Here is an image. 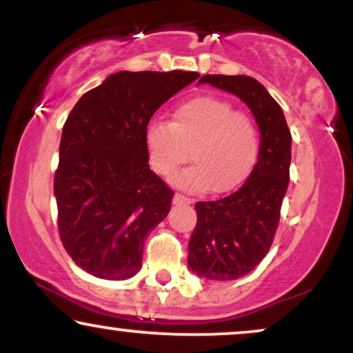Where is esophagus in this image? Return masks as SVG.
<instances>
[{
  "instance_id": "1",
  "label": "esophagus",
  "mask_w": 353,
  "mask_h": 353,
  "mask_svg": "<svg viewBox=\"0 0 353 353\" xmlns=\"http://www.w3.org/2000/svg\"><path fill=\"white\" fill-rule=\"evenodd\" d=\"M191 202H192L191 197H186V196H183V194H180V192H176L175 197H173V204H175V205H181V204H191Z\"/></svg>"
}]
</instances>
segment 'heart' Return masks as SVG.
I'll use <instances>...</instances> for the list:
<instances>
[{
    "label": "heart",
    "instance_id": "obj_1",
    "mask_svg": "<svg viewBox=\"0 0 353 353\" xmlns=\"http://www.w3.org/2000/svg\"><path fill=\"white\" fill-rule=\"evenodd\" d=\"M144 143L152 170L172 178L188 161L192 167L178 173L183 190L228 192L252 170L260 152V132L248 114L219 96H197L178 105L173 122L154 120Z\"/></svg>",
    "mask_w": 353,
    "mask_h": 353
}]
</instances>
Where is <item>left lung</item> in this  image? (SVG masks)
<instances>
[{
  "mask_svg": "<svg viewBox=\"0 0 353 353\" xmlns=\"http://www.w3.org/2000/svg\"><path fill=\"white\" fill-rule=\"evenodd\" d=\"M199 83L243 99L262 134L259 162L248 181L223 199L196 204L188 265L197 276L230 281L252 272L272 248L289 185L292 137L283 109L252 77L204 75Z\"/></svg>",
  "mask_w": 353,
  "mask_h": 353,
  "instance_id": "left-lung-1",
  "label": "left lung"
}]
</instances>
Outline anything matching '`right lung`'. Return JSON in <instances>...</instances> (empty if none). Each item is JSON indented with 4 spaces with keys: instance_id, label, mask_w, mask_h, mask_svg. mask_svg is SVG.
I'll return each instance as SVG.
<instances>
[{
    "instance_id": "add662e5",
    "label": "right lung",
    "mask_w": 353,
    "mask_h": 353,
    "mask_svg": "<svg viewBox=\"0 0 353 353\" xmlns=\"http://www.w3.org/2000/svg\"><path fill=\"white\" fill-rule=\"evenodd\" d=\"M197 72H117L67 117L54 175L57 228L70 259L103 279L141 268L144 241L170 212L173 191L149 168V120Z\"/></svg>"
}]
</instances>
